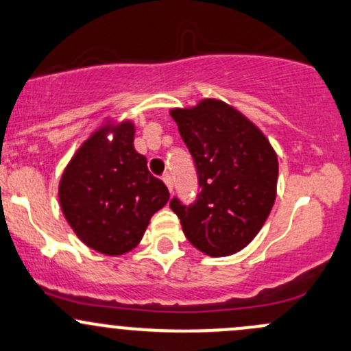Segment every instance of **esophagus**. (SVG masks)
<instances>
[{"instance_id":"34e87169","label":"esophagus","mask_w":351,"mask_h":351,"mask_svg":"<svg viewBox=\"0 0 351 351\" xmlns=\"http://www.w3.org/2000/svg\"><path fill=\"white\" fill-rule=\"evenodd\" d=\"M163 182H165V185L168 186V190L171 191L173 190V178H171V175H168V173H166V175H163Z\"/></svg>"}]
</instances>
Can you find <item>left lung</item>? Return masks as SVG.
<instances>
[{"label":"left lung","mask_w":351,"mask_h":351,"mask_svg":"<svg viewBox=\"0 0 351 351\" xmlns=\"http://www.w3.org/2000/svg\"><path fill=\"white\" fill-rule=\"evenodd\" d=\"M197 166L195 204L169 202L193 247L232 256L259 234L276 202L278 154L264 132L219 99L169 110Z\"/></svg>","instance_id":"8db88e82"}]
</instances>
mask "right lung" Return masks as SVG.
Returning a JSON list of instances; mask_svg holds the SVG:
<instances>
[{"instance_id": "add662e5", "label": "right lung", "mask_w": 351, "mask_h": 351, "mask_svg": "<svg viewBox=\"0 0 351 351\" xmlns=\"http://www.w3.org/2000/svg\"><path fill=\"white\" fill-rule=\"evenodd\" d=\"M134 131L132 121L102 124L75 151L58 185L60 208L72 230L106 256L134 249L151 217L169 200L168 188L134 149Z\"/></svg>"}]
</instances>
